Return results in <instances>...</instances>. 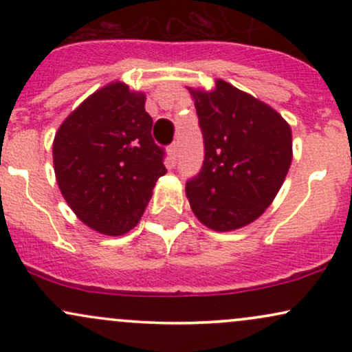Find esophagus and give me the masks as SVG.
I'll use <instances>...</instances> for the list:
<instances>
[{
    "mask_svg": "<svg viewBox=\"0 0 352 352\" xmlns=\"http://www.w3.org/2000/svg\"><path fill=\"white\" fill-rule=\"evenodd\" d=\"M168 155H170L172 164H175L177 157H179V142H173L168 145Z\"/></svg>",
    "mask_w": 352,
    "mask_h": 352,
    "instance_id": "obj_1",
    "label": "esophagus"
}]
</instances>
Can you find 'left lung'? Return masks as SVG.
Segmentation results:
<instances>
[{
  "instance_id": "obj_1",
  "label": "left lung",
  "mask_w": 352,
  "mask_h": 352,
  "mask_svg": "<svg viewBox=\"0 0 352 352\" xmlns=\"http://www.w3.org/2000/svg\"><path fill=\"white\" fill-rule=\"evenodd\" d=\"M204 135V164L187 180L190 207L204 225L230 232L270 207L292 165V129L274 109L218 79L192 91Z\"/></svg>"
}]
</instances>
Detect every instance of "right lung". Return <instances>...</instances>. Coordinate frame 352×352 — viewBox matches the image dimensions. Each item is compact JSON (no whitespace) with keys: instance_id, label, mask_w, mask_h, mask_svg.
I'll list each match as a JSON object with an SVG mask.
<instances>
[{"instance_id":"1","label":"right lung","mask_w":352,"mask_h":352,"mask_svg":"<svg viewBox=\"0 0 352 352\" xmlns=\"http://www.w3.org/2000/svg\"><path fill=\"white\" fill-rule=\"evenodd\" d=\"M144 104V94L112 82L84 100L54 137L60 193L80 221L104 235L134 228L167 173Z\"/></svg>"}]
</instances>
